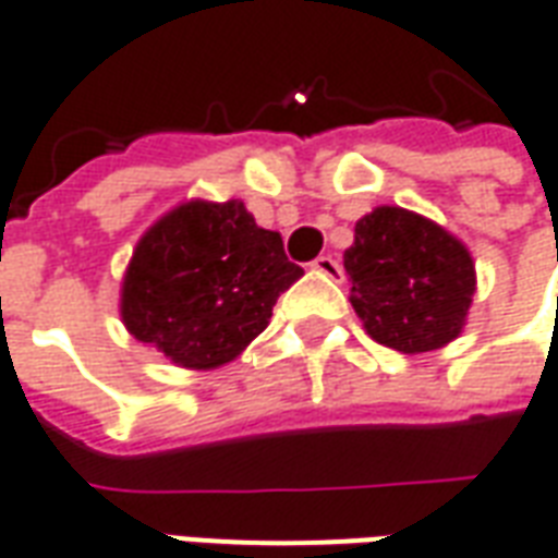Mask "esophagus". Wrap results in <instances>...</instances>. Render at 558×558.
Instances as JSON below:
<instances>
[{"label":"esophagus","mask_w":558,"mask_h":558,"mask_svg":"<svg viewBox=\"0 0 558 558\" xmlns=\"http://www.w3.org/2000/svg\"><path fill=\"white\" fill-rule=\"evenodd\" d=\"M312 270L322 272L324 279H333V282L342 279V267H339V260L333 255H318V258L312 260Z\"/></svg>","instance_id":"esophagus-1"}]
</instances>
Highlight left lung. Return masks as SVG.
Masks as SVG:
<instances>
[{
  "label": "left lung",
  "mask_w": 558,
  "mask_h": 558,
  "mask_svg": "<svg viewBox=\"0 0 558 558\" xmlns=\"http://www.w3.org/2000/svg\"><path fill=\"white\" fill-rule=\"evenodd\" d=\"M345 272L366 333L402 354L457 339L475 294V264L460 240L402 207L363 216Z\"/></svg>",
  "instance_id": "obj_1"
}]
</instances>
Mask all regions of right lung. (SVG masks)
Instances as JSON below:
<instances>
[{
    "label": "right lung",
    "instance_id": "add662e5",
    "mask_svg": "<svg viewBox=\"0 0 558 558\" xmlns=\"http://www.w3.org/2000/svg\"><path fill=\"white\" fill-rule=\"evenodd\" d=\"M303 270L240 201H192L153 225L122 282V322L180 366L234 361Z\"/></svg>",
    "mask_w": 558,
    "mask_h": 558
}]
</instances>
